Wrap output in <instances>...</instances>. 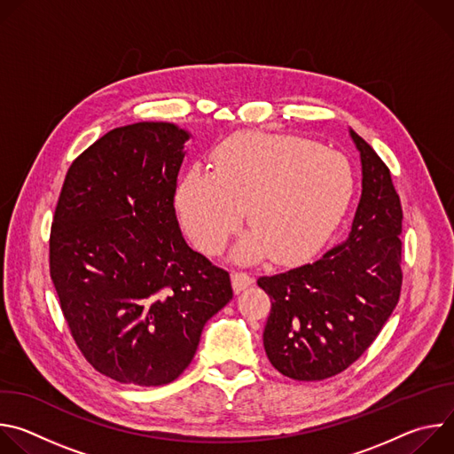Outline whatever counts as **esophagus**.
Returning a JSON list of instances; mask_svg holds the SVG:
<instances>
[{
  "label": "esophagus",
  "mask_w": 454,
  "mask_h": 454,
  "mask_svg": "<svg viewBox=\"0 0 454 454\" xmlns=\"http://www.w3.org/2000/svg\"><path fill=\"white\" fill-rule=\"evenodd\" d=\"M253 278L247 273H240V271H233L231 273V286L235 293H240L244 289H247L249 286H253Z\"/></svg>",
  "instance_id": "34e87169"
}]
</instances>
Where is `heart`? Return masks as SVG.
<instances>
[{"label": "heart", "mask_w": 454, "mask_h": 454, "mask_svg": "<svg viewBox=\"0 0 454 454\" xmlns=\"http://www.w3.org/2000/svg\"><path fill=\"white\" fill-rule=\"evenodd\" d=\"M215 172L193 167L176 192V208L192 242L219 253L239 230L251 228L233 249L240 264L271 256L278 264L309 256L338 226L354 193L348 160L317 144L251 131L226 140Z\"/></svg>", "instance_id": "b5f03b06"}]
</instances>
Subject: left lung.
Masks as SVG:
<instances>
[{
	"instance_id": "obj_1",
	"label": "left lung",
	"mask_w": 454,
	"mask_h": 454,
	"mask_svg": "<svg viewBox=\"0 0 454 454\" xmlns=\"http://www.w3.org/2000/svg\"><path fill=\"white\" fill-rule=\"evenodd\" d=\"M363 190L348 235L317 261L256 280L271 298L264 348L296 380L347 370L392 316L403 286V208L377 153L350 129Z\"/></svg>"
}]
</instances>
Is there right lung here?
<instances>
[{"instance_id": "add662e5", "label": "right lung", "mask_w": 454, "mask_h": 454, "mask_svg": "<svg viewBox=\"0 0 454 454\" xmlns=\"http://www.w3.org/2000/svg\"><path fill=\"white\" fill-rule=\"evenodd\" d=\"M190 137L167 121L116 127L72 163L57 201L50 277L62 314L90 364L118 382L177 379L233 296L176 217Z\"/></svg>"}]
</instances>
